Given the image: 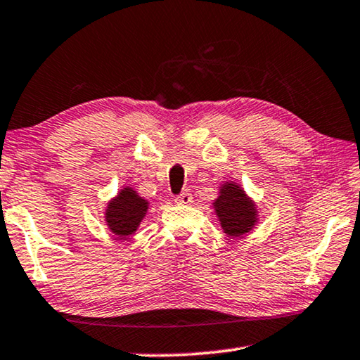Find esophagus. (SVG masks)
Instances as JSON below:
<instances>
[{"instance_id":"esophagus-1","label":"esophagus","mask_w":360,"mask_h":360,"mask_svg":"<svg viewBox=\"0 0 360 360\" xmlns=\"http://www.w3.org/2000/svg\"><path fill=\"white\" fill-rule=\"evenodd\" d=\"M192 193L189 192V191H184V192H181L179 195H176L174 197V203H178V205H189V203H192Z\"/></svg>"}]
</instances>
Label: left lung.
<instances>
[{
	"instance_id": "8db88e82",
	"label": "left lung",
	"mask_w": 360,
	"mask_h": 360,
	"mask_svg": "<svg viewBox=\"0 0 360 360\" xmlns=\"http://www.w3.org/2000/svg\"><path fill=\"white\" fill-rule=\"evenodd\" d=\"M214 213L224 233L229 237H243L258 222V211L237 182H226L221 186L219 197L213 202Z\"/></svg>"
}]
</instances>
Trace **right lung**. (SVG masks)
<instances>
[{
	"label": "right lung",
	"mask_w": 360,
	"mask_h": 360,
	"mask_svg": "<svg viewBox=\"0 0 360 360\" xmlns=\"http://www.w3.org/2000/svg\"><path fill=\"white\" fill-rule=\"evenodd\" d=\"M147 210H149V202L146 198L139 197L133 187H123L118 195L107 203V227L117 237L127 238L138 231Z\"/></svg>",
	"instance_id": "obj_1"
}]
</instances>
